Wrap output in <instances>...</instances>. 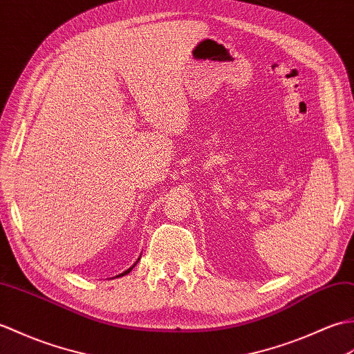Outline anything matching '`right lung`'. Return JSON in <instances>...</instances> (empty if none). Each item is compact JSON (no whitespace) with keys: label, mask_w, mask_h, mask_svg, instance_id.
Instances as JSON below:
<instances>
[{"label":"right lung","mask_w":354,"mask_h":354,"mask_svg":"<svg viewBox=\"0 0 354 354\" xmlns=\"http://www.w3.org/2000/svg\"><path fill=\"white\" fill-rule=\"evenodd\" d=\"M133 266H135V265H133ZM133 266H131V268H130V270H127V271H125V272H122V274H121V276H125V274H127V272H130V271L133 270Z\"/></svg>","instance_id":"right-lung-1"}]
</instances>
